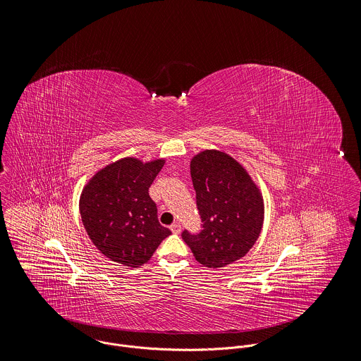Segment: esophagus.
I'll return each instance as SVG.
<instances>
[{
    "mask_svg": "<svg viewBox=\"0 0 361 361\" xmlns=\"http://www.w3.org/2000/svg\"><path fill=\"white\" fill-rule=\"evenodd\" d=\"M171 230H172V233H175V234H179L180 233V230H182V226L176 221V223H173V224H171Z\"/></svg>",
    "mask_w": 361,
    "mask_h": 361,
    "instance_id": "1",
    "label": "esophagus"
}]
</instances>
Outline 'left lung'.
I'll return each mask as SVG.
<instances>
[{
	"label": "left lung",
	"instance_id": "obj_1",
	"mask_svg": "<svg viewBox=\"0 0 361 361\" xmlns=\"http://www.w3.org/2000/svg\"><path fill=\"white\" fill-rule=\"evenodd\" d=\"M190 176L202 230L182 231L195 258L221 268L244 257L257 241L264 219L261 195L238 162L219 151L193 158Z\"/></svg>",
	"mask_w": 361,
	"mask_h": 361
}]
</instances>
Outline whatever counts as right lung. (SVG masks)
<instances>
[{
  "instance_id": "1",
  "label": "right lung",
  "mask_w": 361,
  "mask_h": 361,
  "mask_svg": "<svg viewBox=\"0 0 361 361\" xmlns=\"http://www.w3.org/2000/svg\"><path fill=\"white\" fill-rule=\"evenodd\" d=\"M164 161L124 158L102 169L85 188L80 214L93 244L111 261L135 268L171 235L161 226L149 188Z\"/></svg>"
}]
</instances>
